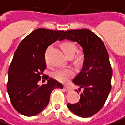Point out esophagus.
Listing matches in <instances>:
<instances>
[{"label":"esophagus","instance_id":"1","mask_svg":"<svg viewBox=\"0 0 125 125\" xmlns=\"http://www.w3.org/2000/svg\"><path fill=\"white\" fill-rule=\"evenodd\" d=\"M63 89H64V90H65L66 92H70V91H71V89H70L68 86H64Z\"/></svg>","mask_w":125,"mask_h":125}]
</instances>
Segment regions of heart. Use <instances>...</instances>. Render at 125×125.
I'll use <instances>...</instances> for the list:
<instances>
[{
	"instance_id": "b5f03b06",
	"label": "heart",
	"mask_w": 125,
	"mask_h": 125,
	"mask_svg": "<svg viewBox=\"0 0 125 125\" xmlns=\"http://www.w3.org/2000/svg\"><path fill=\"white\" fill-rule=\"evenodd\" d=\"M51 47L48 48V49ZM62 49L63 53L67 57L75 53L76 51V47L74 44L72 42H64L62 44ZM74 71L72 68H63L57 69L56 70L53 72L52 76L56 79L57 81L61 83H66L74 76Z\"/></svg>"
}]
</instances>
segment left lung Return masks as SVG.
Instances as JSON below:
<instances>
[{
    "label": "left lung",
    "mask_w": 125,
    "mask_h": 125,
    "mask_svg": "<svg viewBox=\"0 0 125 125\" xmlns=\"http://www.w3.org/2000/svg\"><path fill=\"white\" fill-rule=\"evenodd\" d=\"M64 39L80 44L84 58L81 72L72 81L79 86V91L83 90L80 101L68 103V108L80 117H90L102 109L111 90L112 70L108 53L101 38L88 29L67 30L60 41Z\"/></svg>",
    "instance_id": "obj_1"
}]
</instances>
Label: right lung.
<instances>
[{
	"label": "right lung",
	"mask_w": 125,
	"mask_h": 125,
	"mask_svg": "<svg viewBox=\"0 0 125 125\" xmlns=\"http://www.w3.org/2000/svg\"><path fill=\"white\" fill-rule=\"evenodd\" d=\"M63 30L38 28L23 38L15 51L8 71L7 87L14 108L26 116H36L47 107L51 91L63 89L53 78L39 85L47 68L45 51L56 41Z\"/></svg>",
	"instance_id": "right-lung-1"
}]
</instances>
